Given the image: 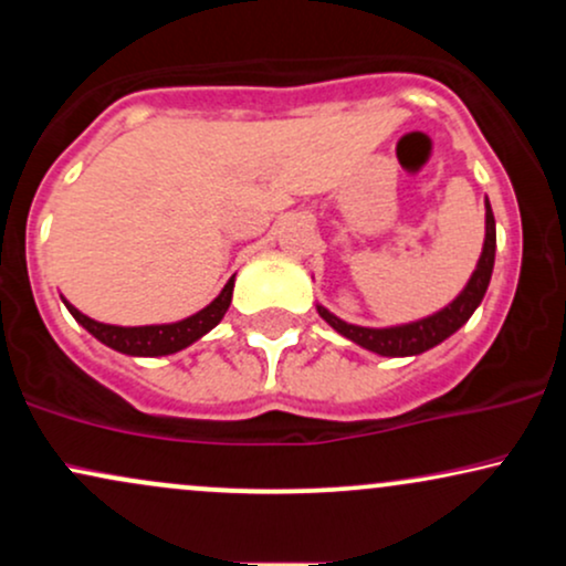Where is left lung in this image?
I'll use <instances>...</instances> for the list:
<instances>
[{
	"label": "left lung",
	"instance_id": "1",
	"mask_svg": "<svg viewBox=\"0 0 566 566\" xmlns=\"http://www.w3.org/2000/svg\"><path fill=\"white\" fill-rule=\"evenodd\" d=\"M492 265H495V216L490 210V201H486V237H484V250L479 258L476 271L465 284V290L460 292L454 301L441 308L439 314L428 316V319L401 324V327H386V329H373V327H356V324H346L337 319L335 314H329L327 308L316 305L319 316L329 327H335L337 333L348 340L359 343L361 348L375 350L380 356H415L423 354V350L439 346L441 340H447L452 333H458L465 322L471 319V314L476 311V305L482 303L486 287H490Z\"/></svg>",
	"mask_w": 566,
	"mask_h": 566
}]
</instances>
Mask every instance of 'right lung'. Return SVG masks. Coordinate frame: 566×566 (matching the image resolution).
<instances>
[{
	"label": "right lung",
	"mask_w": 566,
	"mask_h": 566,
	"mask_svg": "<svg viewBox=\"0 0 566 566\" xmlns=\"http://www.w3.org/2000/svg\"><path fill=\"white\" fill-rule=\"evenodd\" d=\"M231 292H233V279H229L223 292L212 301L207 308H201L199 314L188 316L184 322L175 324H151V327H114V324H103L84 316L82 311H76L74 305L66 303L76 322L87 329L90 335H95L97 340L106 343L108 348L122 350L129 356H165L175 354V350L191 346L193 340H199L201 335L210 333L216 324L223 319V314L231 305Z\"/></svg>",
	"instance_id": "right-lung-1"
}]
</instances>
